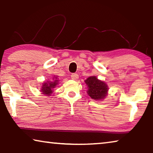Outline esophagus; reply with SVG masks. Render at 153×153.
<instances>
[{
    "label": "esophagus",
    "mask_w": 153,
    "mask_h": 153,
    "mask_svg": "<svg viewBox=\"0 0 153 153\" xmlns=\"http://www.w3.org/2000/svg\"><path fill=\"white\" fill-rule=\"evenodd\" d=\"M71 77L72 79L77 80V79L79 78V76H78V74H72L71 75Z\"/></svg>",
    "instance_id": "34e87169"
}]
</instances>
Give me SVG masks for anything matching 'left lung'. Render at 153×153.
<instances>
[{"label":"left lung","instance_id":"8db88e82","mask_svg":"<svg viewBox=\"0 0 153 153\" xmlns=\"http://www.w3.org/2000/svg\"><path fill=\"white\" fill-rule=\"evenodd\" d=\"M85 83L88 88L87 90L88 94L92 99L101 100L107 97L108 88L105 82L98 79L96 76H91L85 80Z\"/></svg>","mask_w":153,"mask_h":153}]
</instances>
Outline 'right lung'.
Segmentation results:
<instances>
[{
    "label": "right lung",
    "mask_w": 153,
    "mask_h": 153,
    "mask_svg": "<svg viewBox=\"0 0 153 153\" xmlns=\"http://www.w3.org/2000/svg\"><path fill=\"white\" fill-rule=\"evenodd\" d=\"M57 77H54L53 78V81H48L43 83L42 88L40 91L42 92V94L51 96V94L53 92V88H55L56 85L58 84L59 80L56 79Z\"/></svg>",
    "instance_id": "add662e5"
}]
</instances>
